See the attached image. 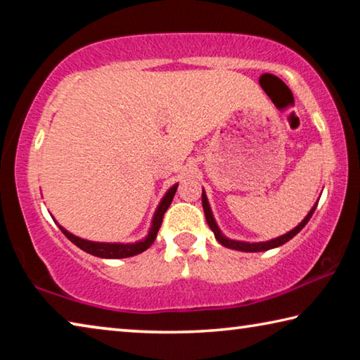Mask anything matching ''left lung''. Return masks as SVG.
I'll list each match as a JSON object with an SVG mask.
<instances>
[{"instance_id": "1", "label": "left lung", "mask_w": 360, "mask_h": 360, "mask_svg": "<svg viewBox=\"0 0 360 360\" xmlns=\"http://www.w3.org/2000/svg\"><path fill=\"white\" fill-rule=\"evenodd\" d=\"M202 203H203V210H205V216H206V222H208L210 229L214 231V236L216 240L221 243L222 246L225 248H230V249H235V251H243V252H260V251H268V249H273V248H278V246H283L284 243H288L289 240L294 238V236L300 231L304 225L308 224L309 219H311L313 212L316 210V206H318V203H316L311 210H309V212L307 216H304L303 221L297 225L295 229H292L290 231H288V233H284L281 236H278V238H273L270 241H260V243H248V241H236V240H230L225 236L221 229L217 227L216 224V219L214 216H212V211H211V206H210V202H208V197H206L205 193V188L202 192Z\"/></svg>"}]
</instances>
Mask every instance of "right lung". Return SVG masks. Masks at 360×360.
<instances>
[{
    "instance_id": "right-lung-1",
    "label": "right lung",
    "mask_w": 360,
    "mask_h": 360,
    "mask_svg": "<svg viewBox=\"0 0 360 360\" xmlns=\"http://www.w3.org/2000/svg\"><path fill=\"white\" fill-rule=\"evenodd\" d=\"M176 191H178V184H174L168 188V192L165 193V197L162 198V202L158 203L157 210L154 212V217H152V224L149 229V233L144 240H139L136 243H98V241H89L84 238H79V236L70 233L68 230L63 229L62 225H58L60 230L63 231V235L68 238L71 243H75L77 248H81L82 251L89 252L95 255V257H101V259H125V257H131V255L141 254L148 249L152 243L157 238V231L160 229L162 221H163V214L168 210V206L172 205L173 197Z\"/></svg>"
}]
</instances>
